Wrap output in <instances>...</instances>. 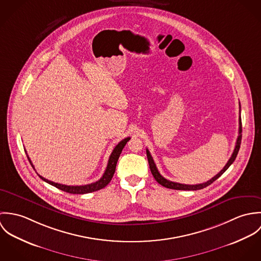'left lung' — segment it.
Here are the masks:
<instances>
[{"instance_id":"1","label":"left lung","mask_w":261,"mask_h":261,"mask_svg":"<svg viewBox=\"0 0 261 261\" xmlns=\"http://www.w3.org/2000/svg\"><path fill=\"white\" fill-rule=\"evenodd\" d=\"M240 105V103H239ZM240 108V107H239ZM242 123H241V117H239V136L237 138V142H236V146H235V149L233 150V153L231 155V158L229 159V161L227 162V164L225 165L223 169L216 175L214 176L212 179H210L209 181L205 182V183H202V184H197V185H185V184H180V183H176V182H172V181H169L167 179H165L161 174L160 172L158 171L156 169V166L149 153V149H147V156H148V161H149V169H150V172L153 176V178L155 179V181L162 185V186L166 187V188H169V189H174V190H184V191H196V190H201L205 187L209 186L211 185L214 181H216L224 172L232 165V163L235 161L236 156H237V153L239 151L240 149V145H241V139H242Z\"/></svg>"}]
</instances>
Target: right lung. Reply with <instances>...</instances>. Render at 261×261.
Listing matches in <instances>:
<instances>
[{
  "mask_svg": "<svg viewBox=\"0 0 261 261\" xmlns=\"http://www.w3.org/2000/svg\"><path fill=\"white\" fill-rule=\"evenodd\" d=\"M130 140V138H125L124 140H122L121 142H119L116 147L112 150V154L109 159V163H108V167L105 171V174L103 176L98 180L96 181L95 183H91V184H87V185H83V186H67V185H62V184H58V183H54L52 181H49L45 178H43L42 176H40L38 174V176L43 180L45 181L46 183L52 185V186L56 187L64 192H67V193H70V194H87V193H91V192H95V191H98L102 188H105L106 186L109 185V183L112 181V177H113V174L115 172V167H116V163H117V160L121 153V150L124 148V146L126 145V143ZM27 158L31 164V166L34 168L30 158L28 156L27 154ZM35 170V168H34Z\"/></svg>",
  "mask_w": 261,
  "mask_h": 261,
  "instance_id": "obj_1",
  "label": "right lung"
}]
</instances>
